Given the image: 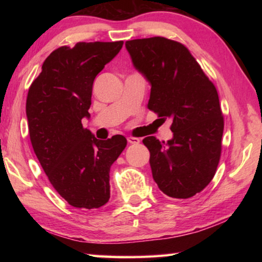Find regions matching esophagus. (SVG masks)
Wrapping results in <instances>:
<instances>
[{
	"label": "esophagus",
	"instance_id": "1",
	"mask_svg": "<svg viewBox=\"0 0 262 262\" xmlns=\"http://www.w3.org/2000/svg\"><path fill=\"white\" fill-rule=\"evenodd\" d=\"M127 141H128V143H130V144H139L140 143V139H137V137H133V136L127 137Z\"/></svg>",
	"mask_w": 262,
	"mask_h": 262
}]
</instances>
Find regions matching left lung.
<instances>
[{"label": "left lung", "instance_id": "8db88e82", "mask_svg": "<svg viewBox=\"0 0 262 262\" xmlns=\"http://www.w3.org/2000/svg\"><path fill=\"white\" fill-rule=\"evenodd\" d=\"M133 64L150 83L148 108L170 118L173 137L148 136L152 178L167 196L188 199L214 178L224 121L219 94L183 43L163 37L126 41Z\"/></svg>", "mask_w": 262, "mask_h": 262}]
</instances>
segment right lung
Listing matches in <instances>:
<instances>
[{
	"mask_svg": "<svg viewBox=\"0 0 262 262\" xmlns=\"http://www.w3.org/2000/svg\"><path fill=\"white\" fill-rule=\"evenodd\" d=\"M123 41L62 46L43 61L26 99L30 140L53 187L70 206L96 209L110 200V170L126 148L122 135L96 139L90 118L92 85Z\"/></svg>",
	"mask_w": 262,
	"mask_h": 262,
	"instance_id": "obj_1",
	"label": "right lung"
}]
</instances>
